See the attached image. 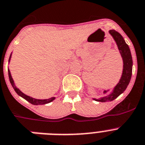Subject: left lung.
Here are the masks:
<instances>
[{
	"label": "left lung",
	"mask_w": 145,
	"mask_h": 145,
	"mask_svg": "<svg viewBox=\"0 0 145 145\" xmlns=\"http://www.w3.org/2000/svg\"><path fill=\"white\" fill-rule=\"evenodd\" d=\"M109 34L114 39L115 42L118 47L119 51L120 53L121 56L123 61V70L121 78L116 86L114 88L113 91L108 95L104 97H100L99 99L93 98V100L98 102H108L112 101L117 98L118 96L124 92L127 86L129 84L132 75V67H133V60H132L131 53L130 50L128 45L126 44L124 38L120 33L115 30L108 31Z\"/></svg>",
	"instance_id": "obj_1"
}]
</instances>
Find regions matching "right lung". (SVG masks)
<instances>
[{"label":"right lung","mask_w":145,"mask_h":145,"mask_svg":"<svg viewBox=\"0 0 145 145\" xmlns=\"http://www.w3.org/2000/svg\"><path fill=\"white\" fill-rule=\"evenodd\" d=\"M11 57H12V54L10 55V57H9V59H8V62H10L11 60ZM8 78H9V81H10L11 84H12V87L14 89V91L17 92V94L19 96L22 97L23 98H24L25 100H26L28 102L31 103V104L33 105H44V104H47V103H49L52 102L53 101H54L56 99L55 97H52L49 99H44V100H40V99H36L34 98V97H31L30 96H28V95H26L25 94H24L23 92L20 91V90L18 89V88L16 86L14 82V80L12 77V75H11L10 70L9 69H8Z\"/></svg>","instance_id":"1"}]
</instances>
